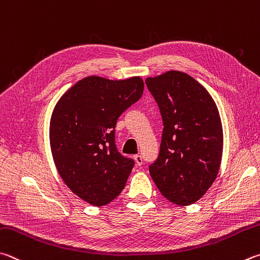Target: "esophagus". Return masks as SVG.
<instances>
[{
  "instance_id": "34e87169",
  "label": "esophagus",
  "mask_w": 260,
  "mask_h": 260,
  "mask_svg": "<svg viewBox=\"0 0 260 260\" xmlns=\"http://www.w3.org/2000/svg\"><path fill=\"white\" fill-rule=\"evenodd\" d=\"M134 159H135V162H136V165H138V166H141V165L143 164V159L140 154H135Z\"/></svg>"
}]
</instances>
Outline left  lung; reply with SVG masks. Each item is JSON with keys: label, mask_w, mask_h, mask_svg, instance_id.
<instances>
[{"label": "left lung", "mask_w": 260, "mask_h": 260, "mask_svg": "<svg viewBox=\"0 0 260 260\" xmlns=\"http://www.w3.org/2000/svg\"><path fill=\"white\" fill-rule=\"evenodd\" d=\"M162 118L158 158L149 166L161 194L173 204H194L217 177L223 128L210 94L182 72L145 79Z\"/></svg>", "instance_id": "8db88e82"}]
</instances>
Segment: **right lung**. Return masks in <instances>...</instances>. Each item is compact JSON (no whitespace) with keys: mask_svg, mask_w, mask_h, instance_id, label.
Listing matches in <instances>:
<instances>
[{"mask_svg":"<svg viewBox=\"0 0 260 260\" xmlns=\"http://www.w3.org/2000/svg\"><path fill=\"white\" fill-rule=\"evenodd\" d=\"M143 81H110L89 76L77 82L56 103L50 143L54 164L70 190L93 206L120 194L135 161L116 145L118 118L142 96Z\"/></svg>","mask_w":260,"mask_h":260,"instance_id":"right-lung-1","label":"right lung"}]
</instances>
